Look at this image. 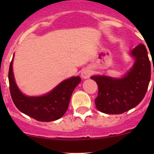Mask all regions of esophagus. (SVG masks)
Returning <instances> with one entry per match:
<instances>
[{
  "instance_id": "1",
  "label": "esophagus",
  "mask_w": 154,
  "mask_h": 154,
  "mask_svg": "<svg viewBox=\"0 0 154 154\" xmlns=\"http://www.w3.org/2000/svg\"><path fill=\"white\" fill-rule=\"evenodd\" d=\"M91 75V71H90L88 68H85V69H83V71H82L81 77H83V79L89 78Z\"/></svg>"
}]
</instances>
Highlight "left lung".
I'll list each match as a JSON object with an SVG mask.
<instances>
[{
  "instance_id": "8db88e82",
  "label": "left lung",
  "mask_w": 154,
  "mask_h": 154,
  "mask_svg": "<svg viewBox=\"0 0 154 154\" xmlns=\"http://www.w3.org/2000/svg\"><path fill=\"white\" fill-rule=\"evenodd\" d=\"M130 54L135 63L121 78L105 75L91 77L98 86L94 103L101 112L115 115L125 112L137 106L147 92L151 75L147 49L139 44Z\"/></svg>"
}]
</instances>
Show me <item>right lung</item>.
I'll use <instances>...</instances> for the list:
<instances>
[{"mask_svg": "<svg viewBox=\"0 0 154 154\" xmlns=\"http://www.w3.org/2000/svg\"><path fill=\"white\" fill-rule=\"evenodd\" d=\"M13 58L9 69V83L12 101L18 109L38 122H53L63 117L68 109L73 91L81 78L77 76L66 79L44 95H25L15 83L12 69Z\"/></svg>", "mask_w": 154, "mask_h": 154, "instance_id": "right-lung-1", "label": "right lung"}]
</instances>
